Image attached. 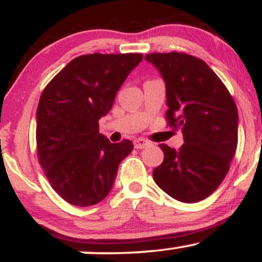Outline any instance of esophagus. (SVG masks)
Instances as JSON below:
<instances>
[{"label": "esophagus", "mask_w": 262, "mask_h": 262, "mask_svg": "<svg viewBox=\"0 0 262 262\" xmlns=\"http://www.w3.org/2000/svg\"><path fill=\"white\" fill-rule=\"evenodd\" d=\"M150 144H151L150 141L145 140V139H141V138L134 140V146L137 149H144V148H146V146H150Z\"/></svg>", "instance_id": "34e87169"}]
</instances>
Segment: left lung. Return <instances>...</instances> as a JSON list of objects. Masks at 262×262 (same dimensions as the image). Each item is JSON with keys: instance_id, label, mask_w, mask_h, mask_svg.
I'll return each instance as SVG.
<instances>
[{"instance_id": "8db88e82", "label": "left lung", "mask_w": 262, "mask_h": 262, "mask_svg": "<svg viewBox=\"0 0 262 262\" xmlns=\"http://www.w3.org/2000/svg\"><path fill=\"white\" fill-rule=\"evenodd\" d=\"M165 81L166 119L181 129L183 145L160 144L156 185L180 202L194 203L217 189L237 145V110L227 87L203 60L180 53L148 54Z\"/></svg>"}]
</instances>
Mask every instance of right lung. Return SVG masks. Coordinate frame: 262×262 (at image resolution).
<instances>
[{
    "mask_svg": "<svg viewBox=\"0 0 262 262\" xmlns=\"http://www.w3.org/2000/svg\"><path fill=\"white\" fill-rule=\"evenodd\" d=\"M141 54H89L71 60L48 83L37 108L39 162L52 187L66 202L87 207L113 187L118 166L134 145L111 143L98 121Z\"/></svg>",
    "mask_w": 262,
    "mask_h": 262,
    "instance_id": "obj_1",
    "label": "right lung"
}]
</instances>
